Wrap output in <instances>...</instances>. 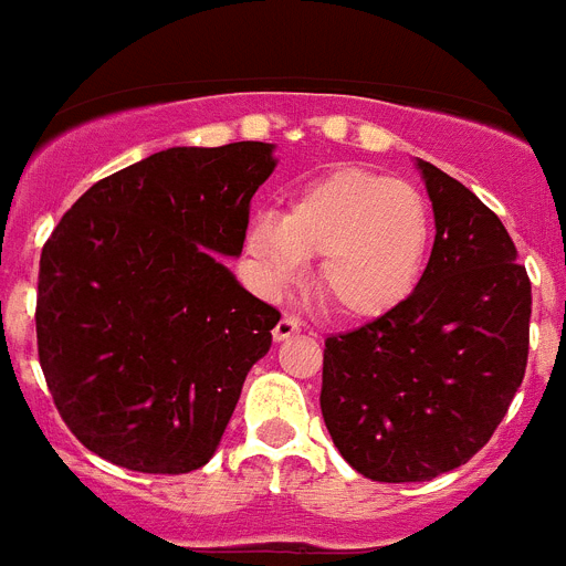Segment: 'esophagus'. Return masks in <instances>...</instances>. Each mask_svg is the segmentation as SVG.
Here are the masks:
<instances>
[{
	"instance_id": "34e87169",
	"label": "esophagus",
	"mask_w": 566,
	"mask_h": 566,
	"mask_svg": "<svg viewBox=\"0 0 566 566\" xmlns=\"http://www.w3.org/2000/svg\"><path fill=\"white\" fill-rule=\"evenodd\" d=\"M298 331H302V322H298L296 316H282V319H279V325L273 327V339L275 342L291 339V336H296Z\"/></svg>"
}]
</instances>
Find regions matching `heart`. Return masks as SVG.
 <instances>
[{"instance_id": "heart-1", "label": "heart", "mask_w": 566, "mask_h": 566, "mask_svg": "<svg viewBox=\"0 0 566 566\" xmlns=\"http://www.w3.org/2000/svg\"><path fill=\"white\" fill-rule=\"evenodd\" d=\"M244 247L273 293L302 282L311 255H322V298L345 319L368 322L417 291L429 264L431 212L406 180L336 166L302 184L284 216L255 212Z\"/></svg>"}]
</instances>
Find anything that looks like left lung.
Wrapping results in <instances>:
<instances>
[{
	"label": "left lung",
	"instance_id": "obj_1",
	"mask_svg": "<svg viewBox=\"0 0 566 566\" xmlns=\"http://www.w3.org/2000/svg\"><path fill=\"white\" fill-rule=\"evenodd\" d=\"M434 247L397 311L327 336L322 417L350 467L379 483L431 481L489 443L521 388L533 287L501 218L417 158Z\"/></svg>",
	"mask_w": 566,
	"mask_h": 566
}]
</instances>
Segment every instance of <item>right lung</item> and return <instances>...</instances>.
Listing matches in <instances>:
<instances>
[{
  "label": "right lung",
  "instance_id": "right-lung-1",
  "mask_svg": "<svg viewBox=\"0 0 566 566\" xmlns=\"http://www.w3.org/2000/svg\"><path fill=\"white\" fill-rule=\"evenodd\" d=\"M273 149L155 151L97 180L42 247V374L65 426L114 467L201 469L270 350L279 311L218 255H241Z\"/></svg>",
  "mask_w": 566,
  "mask_h": 566
}]
</instances>
